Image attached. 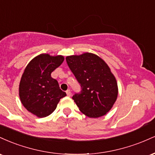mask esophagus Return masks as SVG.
<instances>
[{"instance_id":"1","label":"esophagus","mask_w":155,"mask_h":155,"mask_svg":"<svg viewBox=\"0 0 155 155\" xmlns=\"http://www.w3.org/2000/svg\"><path fill=\"white\" fill-rule=\"evenodd\" d=\"M66 94H67V95L68 96V97H70V96L71 95V90H68L67 91H66Z\"/></svg>"}]
</instances>
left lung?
<instances>
[{
  "mask_svg": "<svg viewBox=\"0 0 155 155\" xmlns=\"http://www.w3.org/2000/svg\"><path fill=\"white\" fill-rule=\"evenodd\" d=\"M81 90L73 96L84 114L97 118L106 114L117 101L118 87L111 69L104 60L92 53L66 57Z\"/></svg>",
  "mask_w": 155,
  "mask_h": 155,
  "instance_id": "obj_1",
  "label": "left lung"
}]
</instances>
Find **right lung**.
<instances>
[{"label":"right lung","instance_id":"right-lung-1","mask_svg":"<svg viewBox=\"0 0 155 155\" xmlns=\"http://www.w3.org/2000/svg\"><path fill=\"white\" fill-rule=\"evenodd\" d=\"M64 61L62 55L41 54L28 64L19 87V95L24 107L36 117H45L56 109L66 93L51 74Z\"/></svg>","mask_w":155,"mask_h":155}]
</instances>
